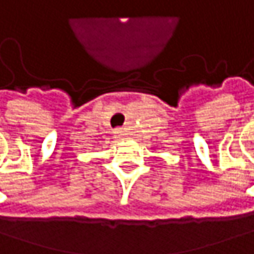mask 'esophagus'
Returning a JSON list of instances; mask_svg holds the SVG:
<instances>
[{"label":"esophagus","instance_id":"obj_1","mask_svg":"<svg viewBox=\"0 0 254 254\" xmlns=\"http://www.w3.org/2000/svg\"><path fill=\"white\" fill-rule=\"evenodd\" d=\"M122 135H124V132H122L121 129H118V130H116V136H118V138H122Z\"/></svg>","mask_w":254,"mask_h":254}]
</instances>
